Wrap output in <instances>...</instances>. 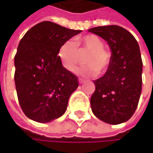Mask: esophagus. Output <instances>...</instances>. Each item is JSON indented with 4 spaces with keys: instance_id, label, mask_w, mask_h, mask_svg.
<instances>
[{
    "instance_id": "obj_1",
    "label": "esophagus",
    "mask_w": 153,
    "mask_h": 153,
    "mask_svg": "<svg viewBox=\"0 0 153 153\" xmlns=\"http://www.w3.org/2000/svg\"><path fill=\"white\" fill-rule=\"evenodd\" d=\"M79 84H83L84 83V80L82 79H79Z\"/></svg>"
}]
</instances>
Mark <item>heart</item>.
Returning <instances> with one entry per match:
<instances>
[{"instance_id": "heart-1", "label": "heart", "mask_w": 153, "mask_h": 153, "mask_svg": "<svg viewBox=\"0 0 153 153\" xmlns=\"http://www.w3.org/2000/svg\"><path fill=\"white\" fill-rule=\"evenodd\" d=\"M88 50L85 56L84 63L87 65L79 70V74L84 76H94L98 70L105 71L110 65V56L104 49V43L101 39L95 34H87L78 38L76 43L67 41L58 50V58L63 66L69 72H74L79 63L78 48Z\"/></svg>"}]
</instances>
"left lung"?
Wrapping results in <instances>:
<instances>
[{"label":"left lung","mask_w":153,"mask_h":153,"mask_svg":"<svg viewBox=\"0 0 153 153\" xmlns=\"http://www.w3.org/2000/svg\"><path fill=\"white\" fill-rule=\"evenodd\" d=\"M107 42L111 56L105 75L93 80L96 90L90 105L96 117L117 125L128 120L137 107L142 91L143 62L136 38L118 25L88 30Z\"/></svg>","instance_id":"1"}]
</instances>
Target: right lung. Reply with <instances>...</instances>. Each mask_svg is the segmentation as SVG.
<instances>
[{"mask_svg":"<svg viewBox=\"0 0 153 153\" xmlns=\"http://www.w3.org/2000/svg\"><path fill=\"white\" fill-rule=\"evenodd\" d=\"M79 33L43 21L21 39L14 58V79L19 105L29 119L48 123L65 112L79 81L61 64L58 50Z\"/></svg>","mask_w":153,"mask_h":153,"instance_id":"obj_1","label":"right lung"}]
</instances>
